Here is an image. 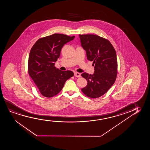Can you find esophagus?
Masks as SVG:
<instances>
[{
	"label": "esophagus",
	"mask_w": 150,
	"mask_h": 150,
	"mask_svg": "<svg viewBox=\"0 0 150 150\" xmlns=\"http://www.w3.org/2000/svg\"><path fill=\"white\" fill-rule=\"evenodd\" d=\"M74 76L76 77H80L81 76V74L79 73H78V72H75L74 73Z\"/></svg>",
	"instance_id": "1"
}]
</instances>
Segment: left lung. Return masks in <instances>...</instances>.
Returning <instances> with one entry per match:
<instances>
[{"label":"left lung","instance_id":"left-lung-1","mask_svg":"<svg viewBox=\"0 0 150 150\" xmlns=\"http://www.w3.org/2000/svg\"><path fill=\"white\" fill-rule=\"evenodd\" d=\"M80 42L86 51L87 59L93 62L94 73L84 72L81 76L88 83L81 89L86 96L96 98L103 96L114 83L117 75L115 50L104 38L93 34L79 35Z\"/></svg>","mask_w":150,"mask_h":150}]
</instances>
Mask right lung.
I'll use <instances>...</instances> for the list:
<instances>
[{
  "mask_svg": "<svg viewBox=\"0 0 150 150\" xmlns=\"http://www.w3.org/2000/svg\"><path fill=\"white\" fill-rule=\"evenodd\" d=\"M75 36L54 34L38 39L31 48L28 60L29 75L43 96L58 94L65 82L74 75L71 71H60L55 67L64 45Z\"/></svg>",
  "mask_w": 150,
  "mask_h": 150,
  "instance_id": "add662e5",
  "label": "right lung"
}]
</instances>
